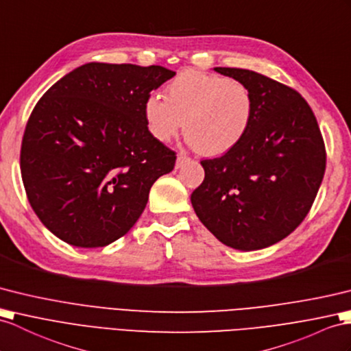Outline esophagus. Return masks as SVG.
Returning a JSON list of instances; mask_svg holds the SVG:
<instances>
[{
    "mask_svg": "<svg viewBox=\"0 0 351 351\" xmlns=\"http://www.w3.org/2000/svg\"><path fill=\"white\" fill-rule=\"evenodd\" d=\"M191 160V158L186 155V153H178L177 155V162H176V167L177 168H182L186 162H189Z\"/></svg>",
    "mask_w": 351,
    "mask_h": 351,
    "instance_id": "1",
    "label": "esophagus"
}]
</instances>
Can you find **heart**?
<instances>
[{"instance_id": "b5f03b06", "label": "heart", "mask_w": 351, "mask_h": 351, "mask_svg": "<svg viewBox=\"0 0 351 351\" xmlns=\"http://www.w3.org/2000/svg\"><path fill=\"white\" fill-rule=\"evenodd\" d=\"M167 98L150 93L143 113L150 134L168 143L184 132L199 153L219 156L240 144L252 125L253 93L229 77L186 70L167 84Z\"/></svg>"}]
</instances>
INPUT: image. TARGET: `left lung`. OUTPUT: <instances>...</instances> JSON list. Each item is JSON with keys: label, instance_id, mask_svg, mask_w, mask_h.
<instances>
[{"label": "left lung", "instance_id": "obj_1", "mask_svg": "<svg viewBox=\"0 0 351 351\" xmlns=\"http://www.w3.org/2000/svg\"><path fill=\"white\" fill-rule=\"evenodd\" d=\"M215 70L249 86L252 125L223 156L204 159L191 201L202 225L237 250L283 240L311 210L326 169V149L311 107L293 88L243 68Z\"/></svg>", "mask_w": 351, "mask_h": 351}]
</instances>
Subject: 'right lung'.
I'll use <instances>...</instances> for the list:
<instances>
[{
    "label": "right lung",
    "instance_id": "1",
    "mask_svg": "<svg viewBox=\"0 0 351 351\" xmlns=\"http://www.w3.org/2000/svg\"><path fill=\"white\" fill-rule=\"evenodd\" d=\"M174 75L160 65L90 62L38 99L21 174L32 210L59 240L104 247L138 220L150 187L177 158L150 134L144 101Z\"/></svg>",
    "mask_w": 351,
    "mask_h": 351
}]
</instances>
